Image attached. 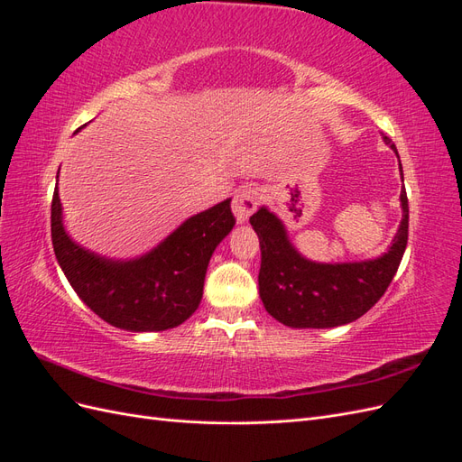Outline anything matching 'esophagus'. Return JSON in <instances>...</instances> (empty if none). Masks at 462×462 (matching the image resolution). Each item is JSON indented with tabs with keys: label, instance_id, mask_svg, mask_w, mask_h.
<instances>
[{
	"label": "esophagus",
	"instance_id": "34e87169",
	"mask_svg": "<svg viewBox=\"0 0 462 462\" xmlns=\"http://www.w3.org/2000/svg\"><path fill=\"white\" fill-rule=\"evenodd\" d=\"M258 202V189L254 187H243L236 190L233 199V214L236 223H246L250 214L254 212Z\"/></svg>",
	"mask_w": 462,
	"mask_h": 462
}]
</instances>
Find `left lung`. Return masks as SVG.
Listing matches in <instances>:
<instances>
[{
    "instance_id": "1",
    "label": "left lung",
    "mask_w": 462,
    "mask_h": 462,
    "mask_svg": "<svg viewBox=\"0 0 462 462\" xmlns=\"http://www.w3.org/2000/svg\"><path fill=\"white\" fill-rule=\"evenodd\" d=\"M383 143L397 153L391 138ZM401 177L402 167L399 163ZM402 217L387 253L358 262H314L291 243L285 223L268 206L250 216L262 250L260 299L277 321L289 328H337L351 324L382 299L397 273L409 239V200L401 189Z\"/></svg>"
}]
</instances>
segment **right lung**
<instances>
[{"mask_svg":"<svg viewBox=\"0 0 462 462\" xmlns=\"http://www.w3.org/2000/svg\"><path fill=\"white\" fill-rule=\"evenodd\" d=\"M233 226L227 199L185 219L143 256L117 260L92 253L67 233L58 185L51 200L53 253L67 282L94 314L134 333L171 329L194 314L209 258Z\"/></svg>","mask_w":462,"mask_h":462,"instance_id":"obj_1","label":"right lung"}]
</instances>
